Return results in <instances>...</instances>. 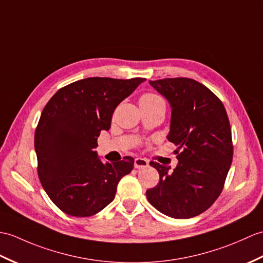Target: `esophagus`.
<instances>
[{
	"label": "esophagus",
	"instance_id": "1",
	"mask_svg": "<svg viewBox=\"0 0 263 263\" xmlns=\"http://www.w3.org/2000/svg\"><path fill=\"white\" fill-rule=\"evenodd\" d=\"M149 166V161L146 159H143V158H136L134 159V167L137 169H143Z\"/></svg>",
	"mask_w": 263,
	"mask_h": 263
}]
</instances>
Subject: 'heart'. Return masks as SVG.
I'll list each match as a JSON object with an SVG mask.
<instances>
[{"mask_svg":"<svg viewBox=\"0 0 263 263\" xmlns=\"http://www.w3.org/2000/svg\"><path fill=\"white\" fill-rule=\"evenodd\" d=\"M146 102H161L163 103L162 99L160 96H158L157 94L154 93H146L143 94L141 97H140V103H146Z\"/></svg>","mask_w":263,"mask_h":263,"instance_id":"obj_1","label":"heart"}]
</instances>
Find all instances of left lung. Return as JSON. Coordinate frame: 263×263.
<instances>
[{
  "label": "left lung",
  "mask_w": 263,
  "mask_h": 263,
  "mask_svg": "<svg viewBox=\"0 0 263 263\" xmlns=\"http://www.w3.org/2000/svg\"><path fill=\"white\" fill-rule=\"evenodd\" d=\"M149 83L172 106L167 138L177 145L178 164L170 173V167L150 162L160 179L156 187L146 191V198L167 216H197L221 195L233 159L227 111L212 90L192 78H164Z\"/></svg>",
  "instance_id": "8db88e82"
}]
</instances>
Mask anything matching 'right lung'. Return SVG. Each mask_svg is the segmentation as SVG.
<instances>
[{
  "mask_svg": "<svg viewBox=\"0 0 263 263\" xmlns=\"http://www.w3.org/2000/svg\"><path fill=\"white\" fill-rule=\"evenodd\" d=\"M145 78L89 77L54 94L34 133L38 176L53 204L77 217L95 215L115 197L119 181L134 159L103 163L94 149L102 130H109L114 109Z\"/></svg>",
  "mask_w": 263,
  "mask_h": 263,
  "instance_id": "obj_1",
  "label": "right lung"
}]
</instances>
